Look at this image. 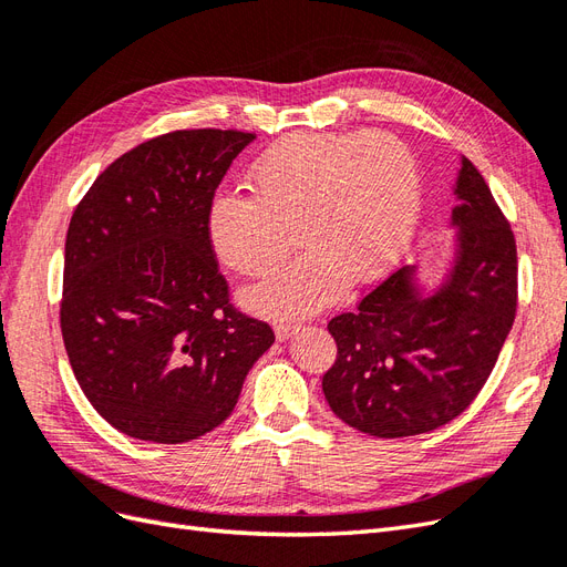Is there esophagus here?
I'll return each instance as SVG.
<instances>
[{
    "mask_svg": "<svg viewBox=\"0 0 567 567\" xmlns=\"http://www.w3.org/2000/svg\"><path fill=\"white\" fill-rule=\"evenodd\" d=\"M300 326L298 323H290V321H279L274 326V333H277V340H288L293 333H298Z\"/></svg>",
    "mask_w": 567,
    "mask_h": 567,
    "instance_id": "esophagus-1",
    "label": "esophagus"
}]
</instances>
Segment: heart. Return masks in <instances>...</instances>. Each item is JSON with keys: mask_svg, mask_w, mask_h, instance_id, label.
I'll return each instance as SVG.
<instances>
[{"mask_svg": "<svg viewBox=\"0 0 567 567\" xmlns=\"http://www.w3.org/2000/svg\"><path fill=\"white\" fill-rule=\"evenodd\" d=\"M248 186L252 196L219 192L210 200L208 238L221 265L262 277L286 260L295 234L305 252L246 293L269 317L312 315L348 281L383 277L419 221L416 161L381 130L288 134L252 161Z\"/></svg>", "mask_w": 567, "mask_h": 567, "instance_id": "b5f03b06", "label": "heart"}]
</instances>
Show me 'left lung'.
I'll return each instance as SVG.
<instances>
[{
  "instance_id": "1",
  "label": "left lung",
  "mask_w": 567,
  "mask_h": 567,
  "mask_svg": "<svg viewBox=\"0 0 567 567\" xmlns=\"http://www.w3.org/2000/svg\"><path fill=\"white\" fill-rule=\"evenodd\" d=\"M454 196V262L433 293L402 267L329 321L338 354L321 388L354 431L431 433L466 411L499 359L518 307L516 238L468 158Z\"/></svg>"
}]
</instances>
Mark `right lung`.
Instances as JSON below:
<instances>
[{
  "instance_id": "obj_1",
  "label": "right lung",
  "mask_w": 567,
  "mask_h": 567,
  "mask_svg": "<svg viewBox=\"0 0 567 567\" xmlns=\"http://www.w3.org/2000/svg\"><path fill=\"white\" fill-rule=\"evenodd\" d=\"M255 134L179 130L96 177L65 236L61 333L84 398L115 431L179 444L234 411L271 326L238 312L208 205Z\"/></svg>"
}]
</instances>
